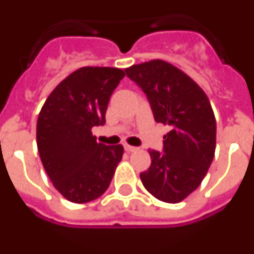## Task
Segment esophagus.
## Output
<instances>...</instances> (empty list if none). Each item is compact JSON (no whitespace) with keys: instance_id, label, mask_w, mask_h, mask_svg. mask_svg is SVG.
<instances>
[{"instance_id":"1","label":"esophagus","mask_w":254,"mask_h":254,"mask_svg":"<svg viewBox=\"0 0 254 254\" xmlns=\"http://www.w3.org/2000/svg\"><path fill=\"white\" fill-rule=\"evenodd\" d=\"M124 147H125V151H127V152H134V151H137V147H133V145L125 144V145H124Z\"/></svg>"}]
</instances>
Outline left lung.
I'll list each match as a JSON object with an SVG mask.
<instances>
[{"label":"left lung","instance_id":"obj_1","mask_svg":"<svg viewBox=\"0 0 254 254\" xmlns=\"http://www.w3.org/2000/svg\"><path fill=\"white\" fill-rule=\"evenodd\" d=\"M143 89L155 121L169 125L164 152L150 150L151 165L140 173L157 199L177 203L206 176L216 150V118L206 93L186 72L161 59L125 68Z\"/></svg>","mask_w":254,"mask_h":254}]
</instances>
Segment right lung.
Instances as JSON below:
<instances>
[{"mask_svg": "<svg viewBox=\"0 0 254 254\" xmlns=\"http://www.w3.org/2000/svg\"><path fill=\"white\" fill-rule=\"evenodd\" d=\"M125 77L122 68L81 67L44 103L37 121L41 162L67 201L85 203L109 189L124 147L97 143L92 127L106 122L110 96Z\"/></svg>", "mask_w": 254, "mask_h": 254, "instance_id": "1", "label": "right lung"}]
</instances>
